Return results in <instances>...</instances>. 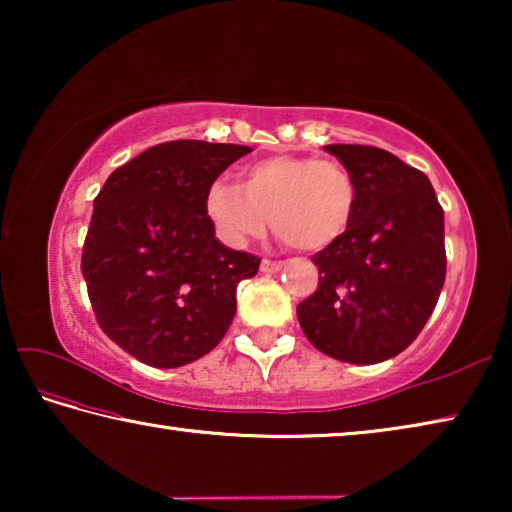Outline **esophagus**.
<instances>
[{"label":"esophagus","instance_id":"esophagus-1","mask_svg":"<svg viewBox=\"0 0 512 512\" xmlns=\"http://www.w3.org/2000/svg\"><path fill=\"white\" fill-rule=\"evenodd\" d=\"M262 273H277V271H282L284 268V264L282 262H273V259H262Z\"/></svg>","mask_w":512,"mask_h":512}]
</instances>
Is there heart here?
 <instances>
[{
	"instance_id": "obj_1",
	"label": "heart",
	"mask_w": 512,
	"mask_h": 512,
	"mask_svg": "<svg viewBox=\"0 0 512 512\" xmlns=\"http://www.w3.org/2000/svg\"><path fill=\"white\" fill-rule=\"evenodd\" d=\"M357 183L334 160L309 155H271L241 171V185L214 180L205 189V214L230 246L273 230L300 250H323L350 228Z\"/></svg>"
}]
</instances>
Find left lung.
Listing matches in <instances>:
<instances>
[{
	"label": "left lung",
	"instance_id": "8db88e82",
	"mask_svg": "<svg viewBox=\"0 0 512 512\" xmlns=\"http://www.w3.org/2000/svg\"><path fill=\"white\" fill-rule=\"evenodd\" d=\"M357 183L341 239L316 253L318 289L298 305L309 343L345 363H379L409 348L445 284V214L429 178L393 153L327 144Z\"/></svg>",
	"mask_w": 512,
	"mask_h": 512
}]
</instances>
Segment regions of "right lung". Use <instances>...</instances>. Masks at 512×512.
Here are the masks:
<instances>
[{
	"instance_id": "obj_1",
	"label": "right lung",
	"mask_w": 512,
	"mask_h": 512,
	"mask_svg": "<svg viewBox=\"0 0 512 512\" xmlns=\"http://www.w3.org/2000/svg\"><path fill=\"white\" fill-rule=\"evenodd\" d=\"M253 149L176 140L110 173L94 198L81 271L94 316L146 366L205 357L228 332L237 284L259 259L223 246L205 214V189Z\"/></svg>"
}]
</instances>
